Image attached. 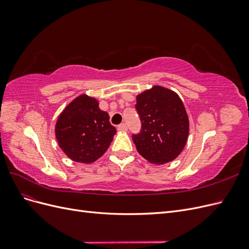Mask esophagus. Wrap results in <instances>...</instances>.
<instances>
[{
	"mask_svg": "<svg viewBox=\"0 0 249 249\" xmlns=\"http://www.w3.org/2000/svg\"><path fill=\"white\" fill-rule=\"evenodd\" d=\"M117 129H118L119 131H123V132H124V131H126V130H127V126H126V124H120L118 125Z\"/></svg>",
	"mask_w": 249,
	"mask_h": 249,
	"instance_id": "34e87169",
	"label": "esophagus"
}]
</instances>
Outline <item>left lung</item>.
Here are the masks:
<instances>
[{
  "mask_svg": "<svg viewBox=\"0 0 249 249\" xmlns=\"http://www.w3.org/2000/svg\"><path fill=\"white\" fill-rule=\"evenodd\" d=\"M141 131L132 138L138 153L153 164L171 162L182 153L189 118L179 96L172 90L154 86L136 96Z\"/></svg>",
  "mask_w": 249,
  "mask_h": 249,
  "instance_id": "1",
  "label": "left lung"
}]
</instances>
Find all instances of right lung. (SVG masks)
<instances>
[{
	"label": "right lung",
	"instance_id": "right-lung-1",
	"mask_svg": "<svg viewBox=\"0 0 249 249\" xmlns=\"http://www.w3.org/2000/svg\"><path fill=\"white\" fill-rule=\"evenodd\" d=\"M59 146L71 160L90 164L101 158L113 140L116 129L99 101L81 94L59 115L55 126Z\"/></svg>",
	"mask_w": 249,
	"mask_h": 249
}]
</instances>
